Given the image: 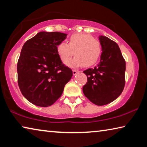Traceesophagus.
I'll use <instances>...</instances> for the list:
<instances>
[{"instance_id":"obj_1","label":"esophagus","mask_w":147,"mask_h":147,"mask_svg":"<svg viewBox=\"0 0 147 147\" xmlns=\"http://www.w3.org/2000/svg\"><path fill=\"white\" fill-rule=\"evenodd\" d=\"M78 71H76V70H73V75H76V74L78 73Z\"/></svg>"}]
</instances>
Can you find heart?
I'll return each instance as SVG.
<instances>
[{
	"label": "heart",
	"mask_w": 147,
	"mask_h": 147,
	"mask_svg": "<svg viewBox=\"0 0 147 147\" xmlns=\"http://www.w3.org/2000/svg\"><path fill=\"white\" fill-rule=\"evenodd\" d=\"M59 58L63 63L67 62L74 55V58L67 63L71 67H79L84 65L89 67L95 64L101 55L100 41L91 35L74 34L71 36L68 43L60 42L56 47Z\"/></svg>",
	"instance_id": "heart-1"
}]
</instances>
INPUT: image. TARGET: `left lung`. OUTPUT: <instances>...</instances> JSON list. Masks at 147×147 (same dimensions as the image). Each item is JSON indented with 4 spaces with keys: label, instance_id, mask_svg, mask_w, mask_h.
Returning a JSON list of instances; mask_svg holds the SVG:
<instances>
[{
    "label": "left lung",
    "instance_id": "left-lung-1",
    "mask_svg": "<svg viewBox=\"0 0 147 147\" xmlns=\"http://www.w3.org/2000/svg\"><path fill=\"white\" fill-rule=\"evenodd\" d=\"M100 61L94 68L84 73L88 82L83 87L85 96L92 103L103 106L118 98L125 85L126 62L115 42L100 36Z\"/></svg>",
    "mask_w": 147,
    "mask_h": 147
}]
</instances>
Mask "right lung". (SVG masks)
<instances>
[{
    "mask_svg": "<svg viewBox=\"0 0 147 147\" xmlns=\"http://www.w3.org/2000/svg\"><path fill=\"white\" fill-rule=\"evenodd\" d=\"M67 34L40 32L24 44L17 63L18 85L30 102L48 107L60 97L73 71L62 63L56 51Z\"/></svg>",
    "mask_w": 147,
    "mask_h": 147,
    "instance_id": "add662e5",
    "label": "right lung"
}]
</instances>
